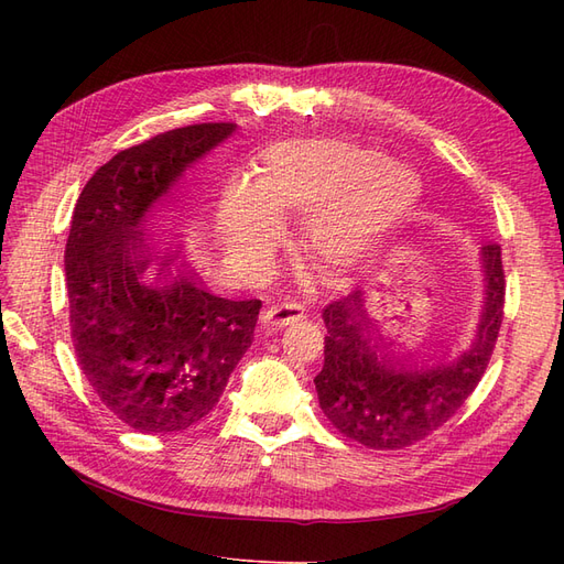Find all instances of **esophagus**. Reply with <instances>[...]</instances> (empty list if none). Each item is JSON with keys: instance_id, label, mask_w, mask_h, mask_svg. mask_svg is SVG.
I'll list each match as a JSON object with an SVG mask.
<instances>
[{"instance_id": "obj_1", "label": "esophagus", "mask_w": 564, "mask_h": 564, "mask_svg": "<svg viewBox=\"0 0 564 564\" xmlns=\"http://www.w3.org/2000/svg\"><path fill=\"white\" fill-rule=\"evenodd\" d=\"M303 317H305V308L301 303H278L261 315V327L265 332H278L286 327V324L299 322Z\"/></svg>"}]
</instances>
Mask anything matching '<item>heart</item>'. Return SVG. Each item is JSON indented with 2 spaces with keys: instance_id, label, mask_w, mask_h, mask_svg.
<instances>
[{
  "instance_id": "b5f03b06",
  "label": "heart",
  "mask_w": 564,
  "mask_h": 564,
  "mask_svg": "<svg viewBox=\"0 0 564 564\" xmlns=\"http://www.w3.org/2000/svg\"><path fill=\"white\" fill-rule=\"evenodd\" d=\"M421 197L412 169L348 139H294L268 145L249 183L220 197L216 226L235 265L265 272L284 242L280 216H305L303 247L332 272H350L404 224Z\"/></svg>"
}]
</instances>
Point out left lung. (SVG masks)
Listing matches in <instances>:
<instances>
[{
    "label": "left lung",
    "mask_w": 564,
    "mask_h": 564,
    "mask_svg": "<svg viewBox=\"0 0 564 564\" xmlns=\"http://www.w3.org/2000/svg\"><path fill=\"white\" fill-rule=\"evenodd\" d=\"M480 261V322L473 344L452 357L409 362L392 355L365 315L362 292L324 308V367L315 377V390L334 429L371 449H402L458 412L482 379L503 319L501 247H482Z\"/></svg>",
    "instance_id": "left-lung-1"
}]
</instances>
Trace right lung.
Instances as JSON below:
<instances>
[{
    "instance_id": "add662e5",
    "label": "right lung",
    "mask_w": 564,
    "mask_h": 564,
    "mask_svg": "<svg viewBox=\"0 0 564 564\" xmlns=\"http://www.w3.org/2000/svg\"><path fill=\"white\" fill-rule=\"evenodd\" d=\"M232 122L164 131L106 162L84 185L65 245L77 362L110 412L158 435L191 429L224 395L251 346L261 301L209 294L178 251L145 235L155 207Z\"/></svg>"
}]
</instances>
